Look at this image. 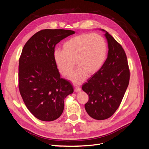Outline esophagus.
I'll list each match as a JSON object with an SVG mask.
<instances>
[{
  "label": "esophagus",
  "mask_w": 149,
  "mask_h": 149,
  "mask_svg": "<svg viewBox=\"0 0 149 149\" xmlns=\"http://www.w3.org/2000/svg\"><path fill=\"white\" fill-rule=\"evenodd\" d=\"M81 88L79 87H76L75 88V92H79V91H81Z\"/></svg>",
  "instance_id": "esophagus-1"
}]
</instances>
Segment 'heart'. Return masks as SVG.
<instances>
[{"label":"heart","instance_id":"obj_1","mask_svg":"<svg viewBox=\"0 0 149 149\" xmlns=\"http://www.w3.org/2000/svg\"><path fill=\"white\" fill-rule=\"evenodd\" d=\"M107 54V43L102 36L81 34L66 41L62 50H55L53 59L59 72L65 77L71 75L76 62L78 68L70 79L78 84L84 81L88 74L93 75L101 69Z\"/></svg>","mask_w":149,"mask_h":149}]
</instances>
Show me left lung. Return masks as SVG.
<instances>
[{
    "instance_id": "obj_1",
    "label": "left lung",
    "mask_w": 149,
    "mask_h": 149,
    "mask_svg": "<svg viewBox=\"0 0 149 149\" xmlns=\"http://www.w3.org/2000/svg\"><path fill=\"white\" fill-rule=\"evenodd\" d=\"M105 36L109 47L107 58L101 69L82 86L88 96L85 109L96 120L106 119L114 114L124 97L130 77L124 49L106 31Z\"/></svg>"
}]
</instances>
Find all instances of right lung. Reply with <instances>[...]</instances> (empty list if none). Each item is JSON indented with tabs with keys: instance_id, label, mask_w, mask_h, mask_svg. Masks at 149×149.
Instances as JSON below:
<instances>
[{
	"instance_id": "add662e5",
	"label": "right lung",
	"mask_w": 149,
	"mask_h": 149,
	"mask_svg": "<svg viewBox=\"0 0 149 149\" xmlns=\"http://www.w3.org/2000/svg\"><path fill=\"white\" fill-rule=\"evenodd\" d=\"M74 33L63 29L40 30L22 49L18 67L19 92L29 111L41 120L59 118L65 98L74 92L69 81L61 78L53 53L56 44Z\"/></svg>"
}]
</instances>
